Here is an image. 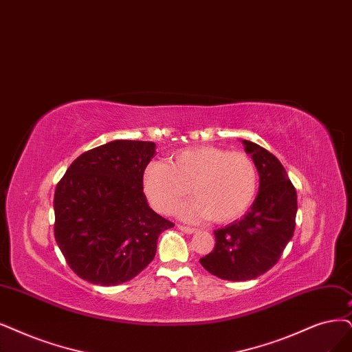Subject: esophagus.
I'll return each mask as SVG.
<instances>
[{"label": "esophagus", "instance_id": "obj_1", "mask_svg": "<svg viewBox=\"0 0 352 352\" xmlns=\"http://www.w3.org/2000/svg\"><path fill=\"white\" fill-rule=\"evenodd\" d=\"M178 229H179V230H183V232H186V233H194V232L197 230V229L190 228V226H184V225H178Z\"/></svg>", "mask_w": 352, "mask_h": 352}]
</instances>
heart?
<instances>
[{
  "instance_id": "heart-1",
  "label": "heart",
  "mask_w": 352,
  "mask_h": 352,
  "mask_svg": "<svg viewBox=\"0 0 352 352\" xmlns=\"http://www.w3.org/2000/svg\"><path fill=\"white\" fill-rule=\"evenodd\" d=\"M143 187L151 204L161 213H171L191 192L194 199L181 207V216L226 223L251 206L258 171L243 152L197 146L173 153L168 164L151 162L143 174Z\"/></svg>"
}]
</instances>
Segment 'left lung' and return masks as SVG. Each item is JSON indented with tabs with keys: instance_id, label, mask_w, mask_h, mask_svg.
<instances>
[{
	"instance_id": "left-lung-1",
	"label": "left lung",
	"mask_w": 352,
	"mask_h": 352,
	"mask_svg": "<svg viewBox=\"0 0 352 352\" xmlns=\"http://www.w3.org/2000/svg\"><path fill=\"white\" fill-rule=\"evenodd\" d=\"M259 174L258 196L250 212L214 230L216 245L200 264L229 281L252 280L274 267L296 226L297 194L281 162L251 140H243Z\"/></svg>"
}]
</instances>
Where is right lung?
Masks as SVG:
<instances>
[{
  "label": "right lung",
  "mask_w": 352,
  "mask_h": 352,
  "mask_svg": "<svg viewBox=\"0 0 352 352\" xmlns=\"http://www.w3.org/2000/svg\"><path fill=\"white\" fill-rule=\"evenodd\" d=\"M153 142L113 140L71 164L55 190V239L78 277L117 285L136 277L174 223L155 213L143 194Z\"/></svg>",
  "instance_id": "obj_1"
}]
</instances>
